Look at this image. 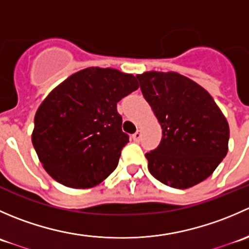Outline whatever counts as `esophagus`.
<instances>
[{
	"instance_id": "obj_1",
	"label": "esophagus",
	"mask_w": 249,
	"mask_h": 249,
	"mask_svg": "<svg viewBox=\"0 0 249 249\" xmlns=\"http://www.w3.org/2000/svg\"><path fill=\"white\" fill-rule=\"evenodd\" d=\"M141 137H142V134H141V131H137L136 134L132 135V140H134L135 142H140Z\"/></svg>"
}]
</instances>
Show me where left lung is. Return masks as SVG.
<instances>
[{
    "mask_svg": "<svg viewBox=\"0 0 249 249\" xmlns=\"http://www.w3.org/2000/svg\"><path fill=\"white\" fill-rule=\"evenodd\" d=\"M162 130L145 154L149 172L164 184L188 189L210 177L227 155L229 124L210 92L178 72L136 74Z\"/></svg>",
    "mask_w": 249,
    "mask_h": 249,
    "instance_id": "1",
    "label": "left lung"
}]
</instances>
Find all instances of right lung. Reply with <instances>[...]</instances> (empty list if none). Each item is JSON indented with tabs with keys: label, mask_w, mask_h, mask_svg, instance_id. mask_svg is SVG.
<instances>
[{
	"label": "right lung",
	"mask_w": 249,
	"mask_h": 249,
	"mask_svg": "<svg viewBox=\"0 0 249 249\" xmlns=\"http://www.w3.org/2000/svg\"><path fill=\"white\" fill-rule=\"evenodd\" d=\"M139 89L134 74L88 67L67 77L35 114L31 140L50 177L74 189L92 188L114 171L129 136L117 104Z\"/></svg>",
	"instance_id": "obj_1"
}]
</instances>
